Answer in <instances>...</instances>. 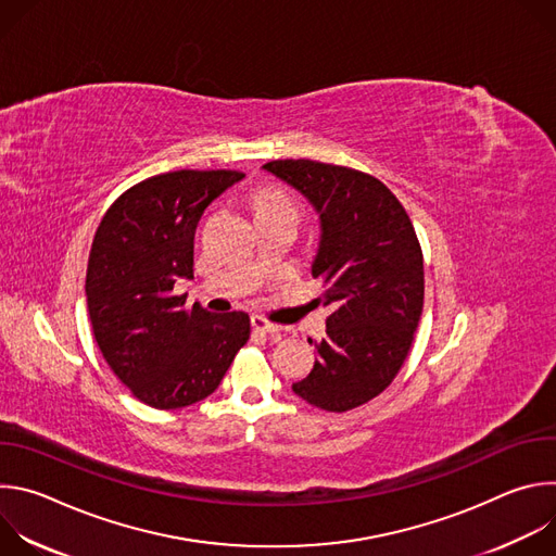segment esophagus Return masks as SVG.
I'll return each mask as SVG.
<instances>
[{"mask_svg": "<svg viewBox=\"0 0 556 556\" xmlns=\"http://www.w3.org/2000/svg\"><path fill=\"white\" fill-rule=\"evenodd\" d=\"M251 324H253V330H255V332H262V334H275V332L281 330L277 324H270L268 319H264V316H260V314L253 316Z\"/></svg>", "mask_w": 556, "mask_h": 556, "instance_id": "1", "label": "esophagus"}]
</instances>
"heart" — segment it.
<instances>
[{
    "label": "heart",
    "instance_id": "obj_1",
    "mask_svg": "<svg viewBox=\"0 0 556 556\" xmlns=\"http://www.w3.org/2000/svg\"><path fill=\"white\" fill-rule=\"evenodd\" d=\"M255 211L257 213H262V211H294L296 213V204L283 191L262 189L255 198Z\"/></svg>",
    "mask_w": 556,
    "mask_h": 556
}]
</instances>
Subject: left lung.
Segmentation results:
<instances>
[{"mask_svg":"<svg viewBox=\"0 0 556 556\" xmlns=\"http://www.w3.org/2000/svg\"><path fill=\"white\" fill-rule=\"evenodd\" d=\"M264 169L321 217L312 277L326 288L316 303L330 316L319 361L292 391L324 412L356 409L391 384L412 350L425 303L418 235L399 198L369 174L305 157Z\"/></svg>","mask_w":556,"mask_h":556,"instance_id":"obj_1","label":"left lung"}]
</instances>
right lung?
<instances>
[{
    "mask_svg": "<svg viewBox=\"0 0 556 556\" xmlns=\"http://www.w3.org/2000/svg\"><path fill=\"white\" fill-rule=\"evenodd\" d=\"M242 172L180 169L127 189L103 215L86 275L97 345L136 399L182 409L211 395L251 337L247 312L211 314L174 294L193 277L204 208Z\"/></svg>",
    "mask_w": 556,
    "mask_h": 556,
    "instance_id": "obj_1",
    "label": "right lung"
}]
</instances>
